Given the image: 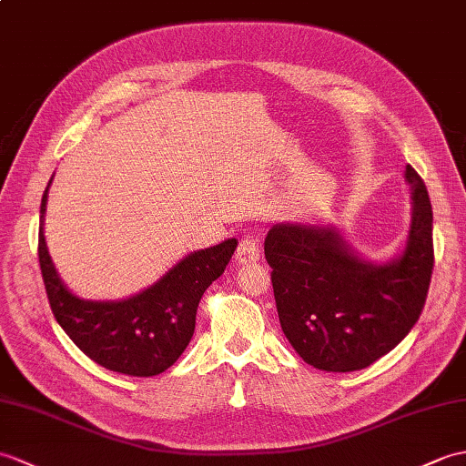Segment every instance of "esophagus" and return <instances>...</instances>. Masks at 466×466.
Masks as SVG:
<instances>
[{
	"mask_svg": "<svg viewBox=\"0 0 466 466\" xmlns=\"http://www.w3.org/2000/svg\"><path fill=\"white\" fill-rule=\"evenodd\" d=\"M236 259L240 264H252L256 259H259V238L254 234L244 236L240 244H238Z\"/></svg>",
	"mask_w": 466,
	"mask_h": 466,
	"instance_id": "esophagus-1",
	"label": "esophagus"
}]
</instances>
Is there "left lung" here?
<instances>
[{"mask_svg":"<svg viewBox=\"0 0 466 466\" xmlns=\"http://www.w3.org/2000/svg\"><path fill=\"white\" fill-rule=\"evenodd\" d=\"M413 216L401 256L371 264L333 226H272L264 254L272 268L279 326L316 370H365L395 350L423 311L432 264V208L423 178L407 165Z\"/></svg>","mask_w":466,"mask_h":466,"instance_id":"8db88e82","label":"left lung"}]
</instances>
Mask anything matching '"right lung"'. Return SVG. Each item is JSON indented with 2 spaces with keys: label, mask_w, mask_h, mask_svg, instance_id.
<instances>
[{
  "label": "right lung",
  "mask_w": 466,
  "mask_h": 466,
  "mask_svg": "<svg viewBox=\"0 0 466 466\" xmlns=\"http://www.w3.org/2000/svg\"><path fill=\"white\" fill-rule=\"evenodd\" d=\"M49 184L41 198L37 252L43 284L57 323L86 357L105 370L131 377H153L167 371L190 343L198 301L228 266L238 246L236 238L188 254L158 282L133 298L81 299L61 282L43 236Z\"/></svg>",
  "instance_id": "right-lung-1"
}]
</instances>
